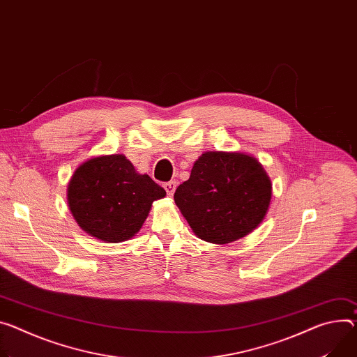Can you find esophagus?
Wrapping results in <instances>:
<instances>
[{
  "label": "esophagus",
  "instance_id": "34e87169",
  "mask_svg": "<svg viewBox=\"0 0 357 357\" xmlns=\"http://www.w3.org/2000/svg\"><path fill=\"white\" fill-rule=\"evenodd\" d=\"M176 186H178L176 181H169V182H167V183L164 185V188H165V190H167V193H168L169 197H171V195H174Z\"/></svg>",
  "mask_w": 357,
  "mask_h": 357
}]
</instances>
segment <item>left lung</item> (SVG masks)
<instances>
[{"label": "left lung", "instance_id": "obj_1", "mask_svg": "<svg viewBox=\"0 0 357 357\" xmlns=\"http://www.w3.org/2000/svg\"><path fill=\"white\" fill-rule=\"evenodd\" d=\"M174 198L195 235L223 245L246 236L262 222L272 185L255 158L215 151L202 153Z\"/></svg>", "mask_w": 357, "mask_h": 357}]
</instances>
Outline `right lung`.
Segmentation results:
<instances>
[{
	"label": "right lung",
	"mask_w": 357,
	"mask_h": 357,
	"mask_svg": "<svg viewBox=\"0 0 357 357\" xmlns=\"http://www.w3.org/2000/svg\"><path fill=\"white\" fill-rule=\"evenodd\" d=\"M165 195L164 188L135 172L123 155L84 162L68 185V204L78 225L91 236L111 243L132 238L152 202Z\"/></svg>",
	"instance_id": "obj_1"
}]
</instances>
